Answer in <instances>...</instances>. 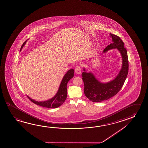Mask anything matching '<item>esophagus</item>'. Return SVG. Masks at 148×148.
I'll use <instances>...</instances> for the list:
<instances>
[{"label": "esophagus", "mask_w": 148, "mask_h": 148, "mask_svg": "<svg viewBox=\"0 0 148 148\" xmlns=\"http://www.w3.org/2000/svg\"><path fill=\"white\" fill-rule=\"evenodd\" d=\"M75 73L77 74H81V68L80 66H77L75 68Z\"/></svg>", "instance_id": "34e87169"}]
</instances>
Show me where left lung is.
<instances>
[{
	"label": "left lung",
	"mask_w": 148,
	"mask_h": 148,
	"mask_svg": "<svg viewBox=\"0 0 148 148\" xmlns=\"http://www.w3.org/2000/svg\"><path fill=\"white\" fill-rule=\"evenodd\" d=\"M110 35L113 43L107 46L103 53L112 49H117L122 56V66L116 77L107 83L99 82L93 73L86 72L84 68V72L82 75L84 83V93L86 97L93 102H102L116 95L122 87L128 74V57L127 51L124 46V43L119 36L112 34Z\"/></svg>",
	"instance_id": "left-lung-1"
}]
</instances>
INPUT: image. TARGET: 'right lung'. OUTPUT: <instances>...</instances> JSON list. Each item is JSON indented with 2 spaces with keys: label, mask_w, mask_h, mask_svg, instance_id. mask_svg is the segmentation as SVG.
Listing matches in <instances>:
<instances>
[{
  "label": "right lung",
  "mask_w": 148,
  "mask_h": 148,
  "mask_svg": "<svg viewBox=\"0 0 148 148\" xmlns=\"http://www.w3.org/2000/svg\"><path fill=\"white\" fill-rule=\"evenodd\" d=\"M27 40L25 41L24 43L22 45L21 48V51L23 49V46L26 43ZM74 74V71L73 69H70L68 71L66 74L63 76L62 80L61 82L60 85L59 87L58 92L56 95L53 98L51 99H48L46 101H42V102H38L36 100L32 99L30 97L27 95V97L34 104L44 107L46 108H55L61 106L63 104L64 101H66L67 97V84L68 82L73 77Z\"/></svg>",
  "instance_id": "add662e5"
}]
</instances>
